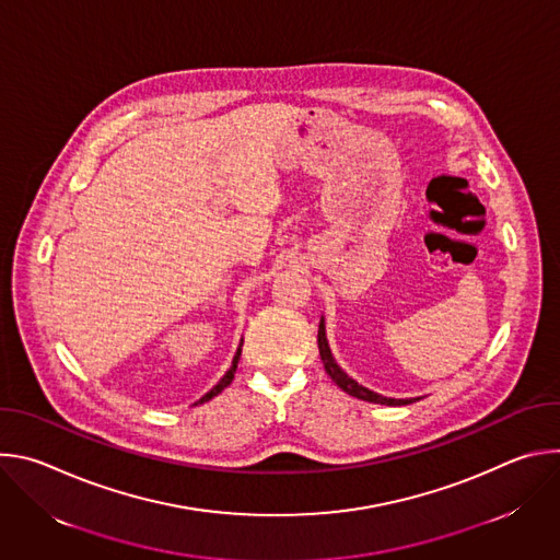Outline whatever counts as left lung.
Listing matches in <instances>:
<instances>
[{"label":"left lung","mask_w":560,"mask_h":560,"mask_svg":"<svg viewBox=\"0 0 560 560\" xmlns=\"http://www.w3.org/2000/svg\"><path fill=\"white\" fill-rule=\"evenodd\" d=\"M318 354H322V361H324V368L326 372L330 374V378L343 389L348 392L350 396H357L361 398V401H368V404H381V406H408V404H415L419 401V398H387V396H381L363 385H359L352 376H348L335 361L332 352H330V346H328V339H326V324H324V316H322V324H318Z\"/></svg>","instance_id":"obj_1"}]
</instances>
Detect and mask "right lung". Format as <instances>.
Returning a JSON list of instances; mask_svg holds the SVG:
<instances>
[{"mask_svg": "<svg viewBox=\"0 0 560 560\" xmlns=\"http://www.w3.org/2000/svg\"><path fill=\"white\" fill-rule=\"evenodd\" d=\"M242 343H244V341H242ZM238 357H242V346H238V350H236V354H234V359H232V365H230V370L223 374V378H221V381H219V383H217V385H214V387H212L208 394H203L197 404H206V401H210L212 396H217V394H219L223 387H228V385L232 383V378H234V372H236V363H238ZM197 404H195V406H197Z\"/></svg>", "mask_w": 560, "mask_h": 560, "instance_id": "obj_1", "label": "right lung"}]
</instances>
